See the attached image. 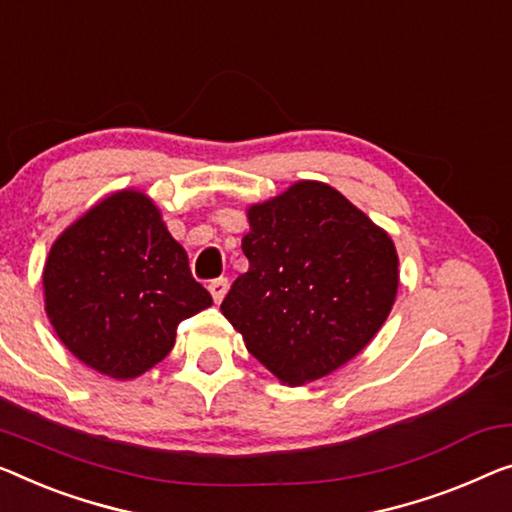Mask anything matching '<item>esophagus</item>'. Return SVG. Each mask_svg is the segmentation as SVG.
I'll return each instance as SVG.
<instances>
[{
    "mask_svg": "<svg viewBox=\"0 0 512 512\" xmlns=\"http://www.w3.org/2000/svg\"><path fill=\"white\" fill-rule=\"evenodd\" d=\"M227 287H230V282H227V278L211 280V282H209V292H211V296H213V301H216V303L223 301L225 294H227Z\"/></svg>",
    "mask_w": 512,
    "mask_h": 512,
    "instance_id": "34e87169",
    "label": "esophagus"
}]
</instances>
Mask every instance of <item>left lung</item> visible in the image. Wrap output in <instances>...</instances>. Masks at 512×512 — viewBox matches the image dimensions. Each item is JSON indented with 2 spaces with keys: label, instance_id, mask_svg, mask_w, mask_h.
Wrapping results in <instances>:
<instances>
[{
  "label": "left lung",
  "instance_id": "obj_1",
  "mask_svg": "<svg viewBox=\"0 0 512 512\" xmlns=\"http://www.w3.org/2000/svg\"><path fill=\"white\" fill-rule=\"evenodd\" d=\"M246 216L248 271L220 310L282 384L331 375L391 315L400 282L393 239L322 181H296Z\"/></svg>",
  "mask_w": 512,
  "mask_h": 512
}]
</instances>
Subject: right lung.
Instances as JSON below:
<instances>
[{
  "label": "right lung",
  "mask_w": 512,
  "mask_h": 512,
  "mask_svg": "<svg viewBox=\"0 0 512 512\" xmlns=\"http://www.w3.org/2000/svg\"><path fill=\"white\" fill-rule=\"evenodd\" d=\"M43 299L61 345L119 381L163 361L177 324L211 305L160 209L135 188L103 197L57 236Z\"/></svg>",
  "instance_id": "1"
}]
</instances>
